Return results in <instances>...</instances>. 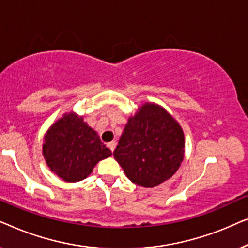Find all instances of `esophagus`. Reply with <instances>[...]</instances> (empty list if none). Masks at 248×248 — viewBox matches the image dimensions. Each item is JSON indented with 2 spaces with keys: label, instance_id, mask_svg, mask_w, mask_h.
Returning <instances> with one entry per match:
<instances>
[{
  "label": "esophagus",
  "instance_id": "1",
  "mask_svg": "<svg viewBox=\"0 0 248 248\" xmlns=\"http://www.w3.org/2000/svg\"><path fill=\"white\" fill-rule=\"evenodd\" d=\"M107 145H108V148H109L111 151H114L115 150V147H116V143H115V141H111Z\"/></svg>",
  "mask_w": 248,
  "mask_h": 248
}]
</instances>
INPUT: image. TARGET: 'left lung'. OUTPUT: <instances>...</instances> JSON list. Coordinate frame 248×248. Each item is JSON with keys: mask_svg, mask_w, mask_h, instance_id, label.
Masks as SVG:
<instances>
[{"mask_svg": "<svg viewBox=\"0 0 248 248\" xmlns=\"http://www.w3.org/2000/svg\"><path fill=\"white\" fill-rule=\"evenodd\" d=\"M184 155L182 126L164 107L149 101L128 117L114 151L126 177L145 188L168 181L181 167Z\"/></svg>", "mask_w": 248, "mask_h": 248, "instance_id": "obj_1", "label": "left lung"}]
</instances>
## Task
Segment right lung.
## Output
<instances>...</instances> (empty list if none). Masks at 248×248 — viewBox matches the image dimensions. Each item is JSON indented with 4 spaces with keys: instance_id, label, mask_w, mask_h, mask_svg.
I'll return each mask as SVG.
<instances>
[{
    "instance_id": "add662e5",
    "label": "right lung",
    "mask_w": 248,
    "mask_h": 248,
    "mask_svg": "<svg viewBox=\"0 0 248 248\" xmlns=\"http://www.w3.org/2000/svg\"><path fill=\"white\" fill-rule=\"evenodd\" d=\"M43 155L46 165L64 182L87 178L98 162L111 155L83 116L74 111L63 114L44 135Z\"/></svg>"
}]
</instances>
